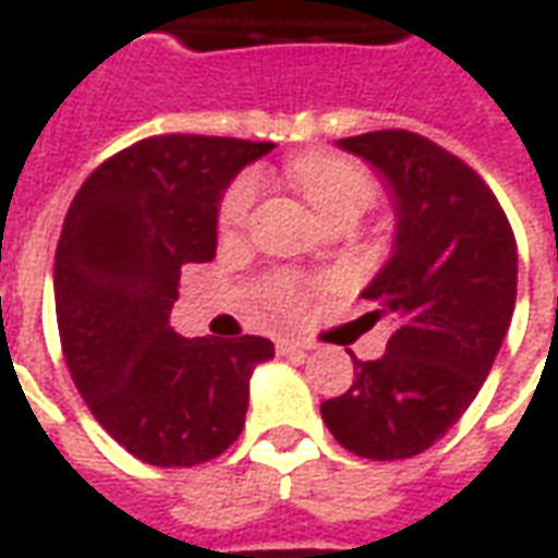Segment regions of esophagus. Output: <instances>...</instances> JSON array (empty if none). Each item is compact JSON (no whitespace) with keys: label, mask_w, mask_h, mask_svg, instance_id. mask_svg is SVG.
Segmentation results:
<instances>
[{"label":"esophagus","mask_w":558,"mask_h":558,"mask_svg":"<svg viewBox=\"0 0 558 558\" xmlns=\"http://www.w3.org/2000/svg\"><path fill=\"white\" fill-rule=\"evenodd\" d=\"M307 350H311V344H305V341H290V338H280L278 341L280 356H302Z\"/></svg>","instance_id":"34e87169"}]
</instances>
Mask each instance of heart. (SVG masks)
I'll return each instance as SVG.
<instances>
[{
	"label": "heart",
	"mask_w": 558,
	"mask_h": 558,
	"mask_svg": "<svg viewBox=\"0 0 558 558\" xmlns=\"http://www.w3.org/2000/svg\"><path fill=\"white\" fill-rule=\"evenodd\" d=\"M290 178L323 223H329L332 217H341V214L368 211L377 196L372 174L360 169L356 162L335 157V154L299 157L290 166ZM256 198H259V181L253 174H244L226 190L223 205H220V232L226 239L239 235L247 226ZM302 302H305V287H299L295 280L280 278L271 287V305L280 311H295Z\"/></svg>",
	"instance_id": "obj_1"
}]
</instances>
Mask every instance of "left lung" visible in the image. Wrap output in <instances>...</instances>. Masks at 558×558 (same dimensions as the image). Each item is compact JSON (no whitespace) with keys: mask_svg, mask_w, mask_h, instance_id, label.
Here are the masks:
<instances>
[{"mask_svg":"<svg viewBox=\"0 0 558 558\" xmlns=\"http://www.w3.org/2000/svg\"><path fill=\"white\" fill-rule=\"evenodd\" d=\"M380 171L396 211L387 266L362 290L396 317L387 353L319 404L335 441L365 459H411L481 392L517 305V241L481 174L408 130L341 138ZM380 314V311H374Z\"/></svg>","mask_w":558,"mask_h":558,"instance_id":"8db88e82","label":"left lung"}]
</instances>
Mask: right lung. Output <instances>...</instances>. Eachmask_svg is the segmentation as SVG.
Masks as SVG:
<instances>
[{
    "mask_svg": "<svg viewBox=\"0 0 558 558\" xmlns=\"http://www.w3.org/2000/svg\"><path fill=\"white\" fill-rule=\"evenodd\" d=\"M271 142L154 135L89 174L62 223L53 299L65 365L99 426L159 469L202 465L244 428L259 335L184 338L171 305L186 263H211L229 181Z\"/></svg>",
    "mask_w": 558,
    "mask_h": 558,
    "instance_id": "right-lung-1",
    "label": "right lung"
}]
</instances>
